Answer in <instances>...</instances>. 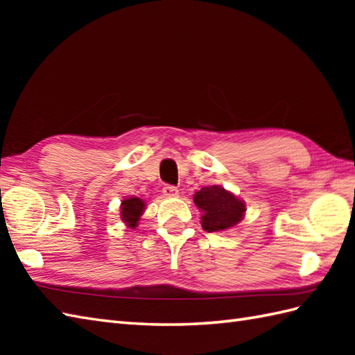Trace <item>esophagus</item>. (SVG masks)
Returning a JSON list of instances; mask_svg holds the SVG:
<instances>
[{
    "instance_id": "obj_1",
    "label": "esophagus",
    "mask_w": 355,
    "mask_h": 355,
    "mask_svg": "<svg viewBox=\"0 0 355 355\" xmlns=\"http://www.w3.org/2000/svg\"><path fill=\"white\" fill-rule=\"evenodd\" d=\"M163 195H164V197H168V198H173V197H177V195H178V189L175 186L166 184L163 187Z\"/></svg>"
}]
</instances>
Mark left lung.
<instances>
[{
  "mask_svg": "<svg viewBox=\"0 0 355 355\" xmlns=\"http://www.w3.org/2000/svg\"><path fill=\"white\" fill-rule=\"evenodd\" d=\"M193 202L201 209V225L206 232H221L236 225L245 212L244 201L221 186H206L193 195Z\"/></svg>",
  "mask_w": 355,
  "mask_h": 355,
  "instance_id": "left-lung-1",
  "label": "left lung"
}]
</instances>
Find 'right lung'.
Wrapping results in <instances>:
<instances>
[{"instance_id":"1","label":"right lung","mask_w":355,"mask_h":355,"mask_svg":"<svg viewBox=\"0 0 355 355\" xmlns=\"http://www.w3.org/2000/svg\"><path fill=\"white\" fill-rule=\"evenodd\" d=\"M145 212V202L137 197H131L122 201V210H120V218L130 229L137 227L141 214Z\"/></svg>"}]
</instances>
